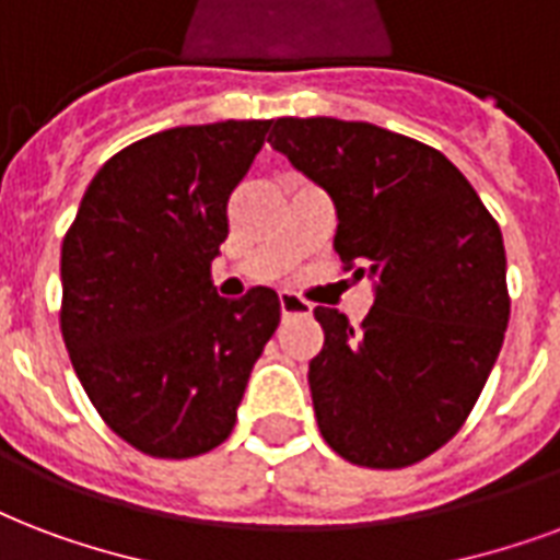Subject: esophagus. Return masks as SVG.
Instances as JSON below:
<instances>
[{
	"mask_svg": "<svg viewBox=\"0 0 560 560\" xmlns=\"http://www.w3.org/2000/svg\"><path fill=\"white\" fill-rule=\"evenodd\" d=\"M279 308L284 317H296V314H311V305L308 299L296 296V293H290V290H281L279 293Z\"/></svg>",
	"mask_w": 560,
	"mask_h": 560,
	"instance_id": "esophagus-1",
	"label": "esophagus"
}]
</instances>
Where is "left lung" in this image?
I'll use <instances>...</instances> for the list:
<instances>
[{
  "label": "left lung",
  "instance_id": "left-lung-1",
  "mask_svg": "<svg viewBox=\"0 0 560 560\" xmlns=\"http://www.w3.org/2000/svg\"><path fill=\"white\" fill-rule=\"evenodd\" d=\"M270 147L326 187L343 272L373 279L364 323L314 308L308 366L319 434L358 467L402 469L467 422L505 340V243L438 149L370 122L279 117Z\"/></svg>",
  "mask_w": 560,
  "mask_h": 560
}]
</instances>
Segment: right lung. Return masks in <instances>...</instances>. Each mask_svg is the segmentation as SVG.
Returning <instances> with one entry per match:
<instances>
[{
    "mask_svg": "<svg viewBox=\"0 0 560 560\" xmlns=\"http://www.w3.org/2000/svg\"><path fill=\"white\" fill-rule=\"evenodd\" d=\"M272 119L178 126L119 149L61 246V335L110 432L152 458H196L232 434L279 296H217L229 199Z\"/></svg>",
    "mask_w": 560,
    "mask_h": 560,
    "instance_id": "obj_1",
    "label": "right lung"
}]
</instances>
